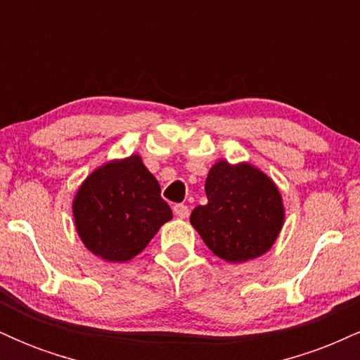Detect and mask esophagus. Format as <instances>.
Returning <instances> with one entry per match:
<instances>
[{
  "label": "esophagus",
  "mask_w": 360,
  "mask_h": 360,
  "mask_svg": "<svg viewBox=\"0 0 360 360\" xmlns=\"http://www.w3.org/2000/svg\"><path fill=\"white\" fill-rule=\"evenodd\" d=\"M174 213H176V217H179V218H188L189 217V206L188 205H183V203H177V205H174Z\"/></svg>",
  "instance_id": "1"
}]
</instances>
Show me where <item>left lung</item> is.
Listing matches in <instances>:
<instances>
[{
  "label": "left lung",
  "instance_id": "left-lung-1",
  "mask_svg": "<svg viewBox=\"0 0 360 360\" xmlns=\"http://www.w3.org/2000/svg\"><path fill=\"white\" fill-rule=\"evenodd\" d=\"M208 203L193 210L191 225L214 255L245 262L271 249L283 226L274 183L249 164H214L205 184Z\"/></svg>",
  "mask_w": 360,
  "mask_h": 360
}]
</instances>
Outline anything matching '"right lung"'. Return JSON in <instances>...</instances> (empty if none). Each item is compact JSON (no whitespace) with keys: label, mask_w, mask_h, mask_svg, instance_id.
<instances>
[{"label":"right lung","mask_w":360,"mask_h":360,"mask_svg":"<svg viewBox=\"0 0 360 360\" xmlns=\"http://www.w3.org/2000/svg\"><path fill=\"white\" fill-rule=\"evenodd\" d=\"M72 210L84 245L111 262L135 257L172 218L159 183L139 155L94 171L77 191Z\"/></svg>","instance_id":"add662e5"}]
</instances>
